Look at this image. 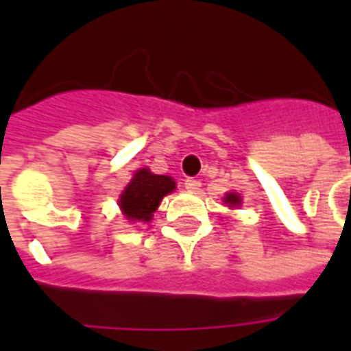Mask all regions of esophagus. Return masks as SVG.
<instances>
[{"label": "esophagus", "mask_w": 351, "mask_h": 351, "mask_svg": "<svg viewBox=\"0 0 351 351\" xmlns=\"http://www.w3.org/2000/svg\"><path fill=\"white\" fill-rule=\"evenodd\" d=\"M184 188L188 191H197L201 188V182H199L197 178H186L184 180Z\"/></svg>", "instance_id": "1"}]
</instances>
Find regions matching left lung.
<instances>
[{
    "label": "left lung",
    "instance_id": "left-lung-1",
    "mask_svg": "<svg viewBox=\"0 0 351 351\" xmlns=\"http://www.w3.org/2000/svg\"><path fill=\"white\" fill-rule=\"evenodd\" d=\"M226 203H228L229 206L241 205V197H239L237 193H228V195H226Z\"/></svg>",
    "mask_w": 351,
    "mask_h": 351
}]
</instances>
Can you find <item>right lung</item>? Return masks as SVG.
<instances>
[{
	"mask_svg": "<svg viewBox=\"0 0 351 351\" xmlns=\"http://www.w3.org/2000/svg\"><path fill=\"white\" fill-rule=\"evenodd\" d=\"M173 190L175 180L171 176L154 175L148 169H141L120 195V208L128 220L150 221L161 199Z\"/></svg>",
	"mask_w": 351,
	"mask_h": 351,
	"instance_id": "1",
	"label": "right lung"
}]
</instances>
